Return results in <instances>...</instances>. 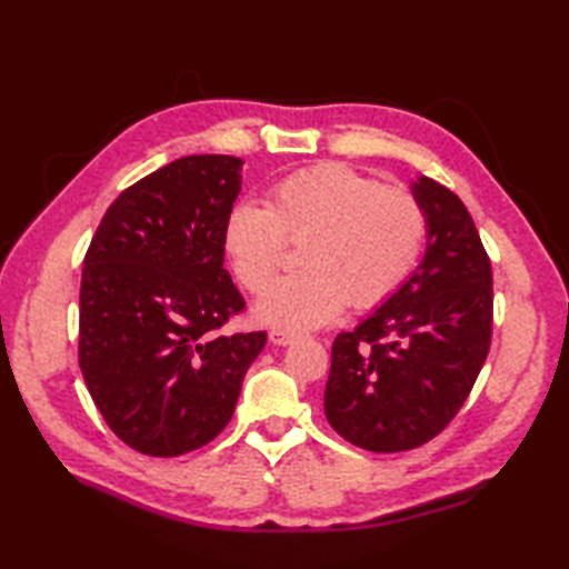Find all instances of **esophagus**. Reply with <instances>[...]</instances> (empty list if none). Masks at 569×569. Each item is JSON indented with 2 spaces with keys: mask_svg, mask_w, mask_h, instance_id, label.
I'll list each match as a JSON object with an SVG mask.
<instances>
[{
  "mask_svg": "<svg viewBox=\"0 0 569 569\" xmlns=\"http://www.w3.org/2000/svg\"><path fill=\"white\" fill-rule=\"evenodd\" d=\"M298 340H300V335L288 332V330H271V335H269V342H271V345H278V347L296 345Z\"/></svg>",
  "mask_w": 569,
  "mask_h": 569,
  "instance_id": "34e87169",
  "label": "esophagus"
}]
</instances>
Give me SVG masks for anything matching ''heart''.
<instances>
[{"mask_svg":"<svg viewBox=\"0 0 569 569\" xmlns=\"http://www.w3.org/2000/svg\"><path fill=\"white\" fill-rule=\"evenodd\" d=\"M299 240L298 274L279 279L253 306L259 322L300 332L337 320L345 308H373L413 271L426 239L416 196L381 188L345 163L286 176L266 204L241 200L224 220V251L249 291H263L282 260L284 239Z\"/></svg>","mask_w":569,"mask_h":569,"instance_id":"b5f03b06","label":"heart"}]
</instances>
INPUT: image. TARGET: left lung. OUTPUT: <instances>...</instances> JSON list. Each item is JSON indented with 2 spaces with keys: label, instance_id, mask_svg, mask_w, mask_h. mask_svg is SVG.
Returning <instances> with one entry per match:
<instances>
[{
  "label": "left lung",
  "instance_id": "1",
  "mask_svg": "<svg viewBox=\"0 0 569 569\" xmlns=\"http://www.w3.org/2000/svg\"><path fill=\"white\" fill-rule=\"evenodd\" d=\"M426 212V257L355 332L332 342L330 426L361 450L403 452L432 440L475 386L491 342V263L452 190L410 183Z\"/></svg>",
  "mask_w": 569,
  "mask_h": 569
}]
</instances>
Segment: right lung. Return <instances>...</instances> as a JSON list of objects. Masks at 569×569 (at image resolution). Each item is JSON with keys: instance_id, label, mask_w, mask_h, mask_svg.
<instances>
[{"instance_id": "add662e5", "label": "right lung", "mask_w": 569, "mask_h": 569, "mask_svg": "<svg viewBox=\"0 0 569 569\" xmlns=\"http://www.w3.org/2000/svg\"><path fill=\"white\" fill-rule=\"evenodd\" d=\"M234 156H183L127 188L94 232L80 283V369L122 442L151 457L208 445L234 413L263 332L217 335L244 298L224 269Z\"/></svg>"}]
</instances>
